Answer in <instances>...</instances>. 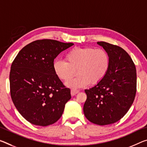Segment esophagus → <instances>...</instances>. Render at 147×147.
<instances>
[{
	"label": "esophagus",
	"instance_id": "34e87169",
	"mask_svg": "<svg viewBox=\"0 0 147 147\" xmlns=\"http://www.w3.org/2000/svg\"><path fill=\"white\" fill-rule=\"evenodd\" d=\"M78 92H79V91L78 90H71V95H73V96H74V95H75L76 94H77Z\"/></svg>",
	"mask_w": 147,
	"mask_h": 147
}]
</instances>
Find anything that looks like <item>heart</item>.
I'll use <instances>...</instances> for the list:
<instances>
[{
	"label": "heart",
	"instance_id": "obj_1",
	"mask_svg": "<svg viewBox=\"0 0 147 147\" xmlns=\"http://www.w3.org/2000/svg\"><path fill=\"white\" fill-rule=\"evenodd\" d=\"M110 65V57L106 50L93 47L74 48L67 53L65 62L60 60L53 65L55 74L60 80L67 81L76 74L74 79L66 82L69 88H80L90 83L95 85L105 77Z\"/></svg>",
	"mask_w": 147,
	"mask_h": 147
}]
</instances>
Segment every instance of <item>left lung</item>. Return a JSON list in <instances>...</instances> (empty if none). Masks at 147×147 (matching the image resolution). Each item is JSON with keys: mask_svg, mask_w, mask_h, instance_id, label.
I'll use <instances>...</instances> for the list:
<instances>
[{"mask_svg": "<svg viewBox=\"0 0 147 147\" xmlns=\"http://www.w3.org/2000/svg\"><path fill=\"white\" fill-rule=\"evenodd\" d=\"M107 51L110 65L105 77L89 90L84 113L90 122L105 125L123 118L134 103L136 94V68L131 57L120 46L97 42Z\"/></svg>", "mask_w": 147, "mask_h": 147, "instance_id": "obj_1", "label": "left lung"}]
</instances>
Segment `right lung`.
<instances>
[{"mask_svg": "<svg viewBox=\"0 0 147 147\" xmlns=\"http://www.w3.org/2000/svg\"><path fill=\"white\" fill-rule=\"evenodd\" d=\"M73 43L43 39L27 44L11 65L10 94L16 109L31 124L47 126L61 118L71 90L53 71L54 59Z\"/></svg>", "mask_w": 147, "mask_h": 147, "instance_id": "add662e5", "label": "right lung"}]
</instances>
